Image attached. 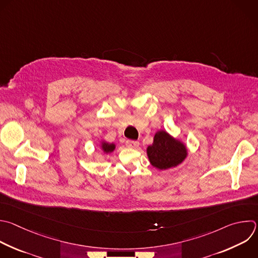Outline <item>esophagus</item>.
<instances>
[{"instance_id": "1", "label": "esophagus", "mask_w": 258, "mask_h": 258, "mask_svg": "<svg viewBox=\"0 0 258 258\" xmlns=\"http://www.w3.org/2000/svg\"><path fill=\"white\" fill-rule=\"evenodd\" d=\"M125 145H126V147H128V148H132V149H137L138 147H139V142H137V141H132V140H127L126 142H125Z\"/></svg>"}]
</instances>
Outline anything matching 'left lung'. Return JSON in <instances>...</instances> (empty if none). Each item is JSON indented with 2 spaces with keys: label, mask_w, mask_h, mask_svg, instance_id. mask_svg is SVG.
I'll use <instances>...</instances> for the list:
<instances>
[{
  "label": "left lung",
  "mask_w": 258,
  "mask_h": 258,
  "mask_svg": "<svg viewBox=\"0 0 258 258\" xmlns=\"http://www.w3.org/2000/svg\"><path fill=\"white\" fill-rule=\"evenodd\" d=\"M147 155L152 166L166 170L181 164L187 156L185 145L165 131H159L154 136L153 144L147 148Z\"/></svg>",
  "instance_id": "8db88e82"
}]
</instances>
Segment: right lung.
<instances>
[{
	"label": "right lung",
	"mask_w": 258,
	"mask_h": 258,
	"mask_svg": "<svg viewBox=\"0 0 258 258\" xmlns=\"http://www.w3.org/2000/svg\"><path fill=\"white\" fill-rule=\"evenodd\" d=\"M101 149L105 154H108V153H111V152L114 151L115 145L114 144H109V143H106V142H102L101 143Z\"/></svg>",
	"instance_id": "add662e5"
}]
</instances>
